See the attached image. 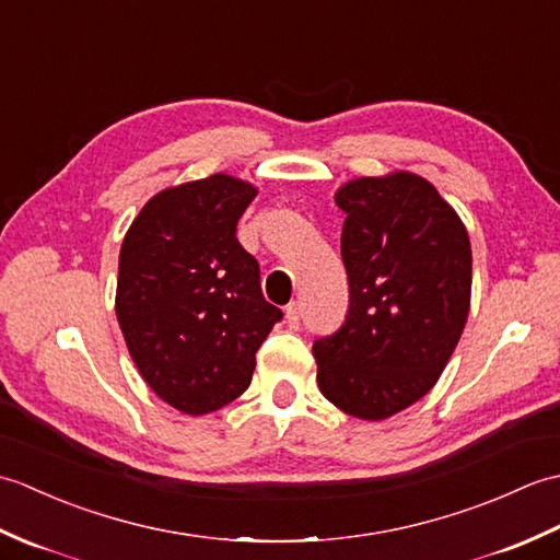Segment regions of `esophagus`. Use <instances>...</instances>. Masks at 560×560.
Returning <instances> with one entry per match:
<instances>
[{"mask_svg": "<svg viewBox=\"0 0 560 560\" xmlns=\"http://www.w3.org/2000/svg\"><path fill=\"white\" fill-rule=\"evenodd\" d=\"M287 325L289 327H299L301 325V305L299 303H291L287 307Z\"/></svg>", "mask_w": 560, "mask_h": 560, "instance_id": "obj_1", "label": "esophagus"}]
</instances>
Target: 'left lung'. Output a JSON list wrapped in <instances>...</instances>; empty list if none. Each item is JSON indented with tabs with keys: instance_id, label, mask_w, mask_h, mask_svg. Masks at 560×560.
<instances>
[{
	"instance_id": "1",
	"label": "left lung",
	"mask_w": 560,
	"mask_h": 560,
	"mask_svg": "<svg viewBox=\"0 0 560 560\" xmlns=\"http://www.w3.org/2000/svg\"><path fill=\"white\" fill-rule=\"evenodd\" d=\"M347 213V323L317 339L319 392L343 413L383 421L433 389L467 325L471 243L425 177H355L335 192Z\"/></svg>"
}]
</instances>
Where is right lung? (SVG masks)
<instances>
[{
	"mask_svg": "<svg viewBox=\"0 0 560 560\" xmlns=\"http://www.w3.org/2000/svg\"><path fill=\"white\" fill-rule=\"evenodd\" d=\"M255 197V185L225 173L161 189L120 247L115 313L127 351L147 385L187 416L243 395L281 319L235 237Z\"/></svg>",
	"mask_w": 560,
	"mask_h": 560,
	"instance_id": "right-lung-1",
	"label": "right lung"
}]
</instances>
